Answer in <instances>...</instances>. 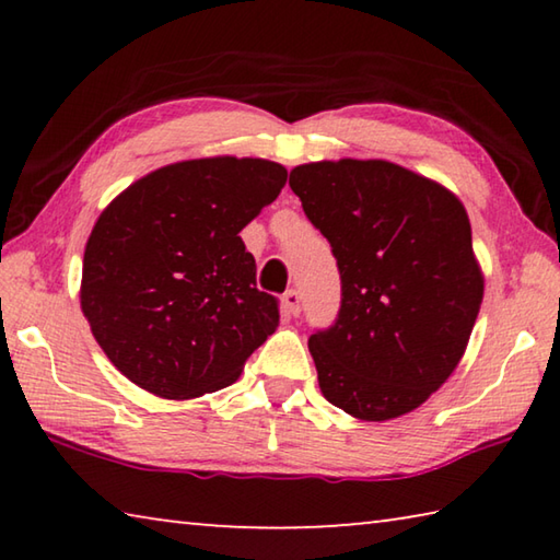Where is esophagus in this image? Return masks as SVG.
<instances>
[{"label":"esophagus","instance_id":"34e87169","mask_svg":"<svg viewBox=\"0 0 560 560\" xmlns=\"http://www.w3.org/2000/svg\"><path fill=\"white\" fill-rule=\"evenodd\" d=\"M283 306H287L291 316H299L301 314V293L296 289H289L287 293H283Z\"/></svg>","mask_w":560,"mask_h":560}]
</instances>
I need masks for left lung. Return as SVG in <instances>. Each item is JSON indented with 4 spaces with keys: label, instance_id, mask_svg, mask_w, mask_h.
Listing matches in <instances>:
<instances>
[{
    "label": "left lung",
    "instance_id": "1",
    "mask_svg": "<svg viewBox=\"0 0 560 560\" xmlns=\"http://www.w3.org/2000/svg\"><path fill=\"white\" fill-rule=\"evenodd\" d=\"M289 185L340 271L336 324L308 338L320 393L368 422L412 412L454 373L485 296L467 210L387 160L299 165Z\"/></svg>",
    "mask_w": 560,
    "mask_h": 560
}]
</instances>
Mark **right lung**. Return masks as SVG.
I'll use <instances>...</instances> for the list:
<instances>
[{
  "mask_svg": "<svg viewBox=\"0 0 560 560\" xmlns=\"http://www.w3.org/2000/svg\"><path fill=\"white\" fill-rule=\"evenodd\" d=\"M287 185L261 158H202L140 177L101 212L83 252L81 311L118 371L189 400L232 385L279 326L240 232Z\"/></svg>",
  "mask_w": 560,
  "mask_h": 560,
  "instance_id": "1",
  "label": "right lung"
}]
</instances>
